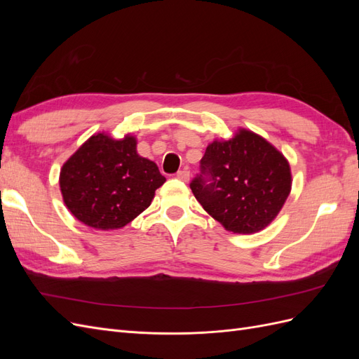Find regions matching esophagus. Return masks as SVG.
Segmentation results:
<instances>
[{
    "instance_id": "1",
    "label": "esophagus",
    "mask_w": 359,
    "mask_h": 359,
    "mask_svg": "<svg viewBox=\"0 0 359 359\" xmlns=\"http://www.w3.org/2000/svg\"><path fill=\"white\" fill-rule=\"evenodd\" d=\"M177 178L184 181V182H187L190 180V170L187 168H184L182 170H178L177 172Z\"/></svg>"
}]
</instances>
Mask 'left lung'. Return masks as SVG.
I'll return each instance as SVG.
<instances>
[{
	"label": "left lung",
	"instance_id": "left-lung-1",
	"mask_svg": "<svg viewBox=\"0 0 359 359\" xmlns=\"http://www.w3.org/2000/svg\"><path fill=\"white\" fill-rule=\"evenodd\" d=\"M290 187L285 156L245 128L206 147L201 173L190 182L203 210L233 233L265 229L283 208Z\"/></svg>",
	"mask_w": 359,
	"mask_h": 359
}]
</instances>
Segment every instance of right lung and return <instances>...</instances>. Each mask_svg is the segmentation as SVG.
Segmentation results:
<instances>
[{
  "mask_svg": "<svg viewBox=\"0 0 359 359\" xmlns=\"http://www.w3.org/2000/svg\"><path fill=\"white\" fill-rule=\"evenodd\" d=\"M166 178L136 151V137L93 135L62 165L60 189L69 211L83 224L112 231L145 211Z\"/></svg>",
  "mask_w": 359,
  "mask_h": 359,
  "instance_id": "right-lung-1",
  "label": "right lung"
}]
</instances>
